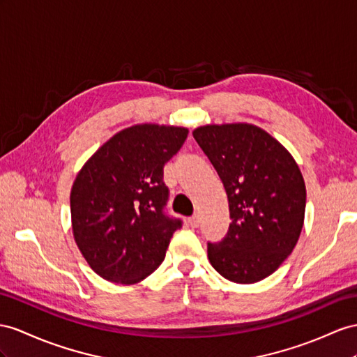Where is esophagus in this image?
Masks as SVG:
<instances>
[{
	"label": "esophagus",
	"mask_w": 357,
	"mask_h": 357,
	"mask_svg": "<svg viewBox=\"0 0 357 357\" xmlns=\"http://www.w3.org/2000/svg\"><path fill=\"white\" fill-rule=\"evenodd\" d=\"M199 223H200V220H199L197 215H193V217L188 218V225H190V227H193V229H196Z\"/></svg>",
	"instance_id": "esophagus-1"
}]
</instances>
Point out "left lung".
Returning <instances> with one entry per match:
<instances>
[{
	"label": "left lung",
	"instance_id": "8db88e82",
	"mask_svg": "<svg viewBox=\"0 0 357 357\" xmlns=\"http://www.w3.org/2000/svg\"><path fill=\"white\" fill-rule=\"evenodd\" d=\"M193 137L223 182L232 218L225 238L208 243L209 262L231 282L266 279L303 227L306 187L296 160L250 123L199 126Z\"/></svg>",
	"mask_w": 357,
	"mask_h": 357
}]
</instances>
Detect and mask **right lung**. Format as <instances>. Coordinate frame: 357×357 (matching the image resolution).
<instances>
[{
    "instance_id": "add662e5",
    "label": "right lung",
    "mask_w": 357,
    "mask_h": 357,
    "mask_svg": "<svg viewBox=\"0 0 357 357\" xmlns=\"http://www.w3.org/2000/svg\"><path fill=\"white\" fill-rule=\"evenodd\" d=\"M187 128L134 125L114 134L78 172L70 190L72 231L90 268L132 285L160 267L182 226L164 206V164L184 144Z\"/></svg>"
}]
</instances>
